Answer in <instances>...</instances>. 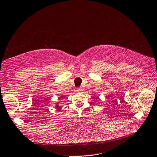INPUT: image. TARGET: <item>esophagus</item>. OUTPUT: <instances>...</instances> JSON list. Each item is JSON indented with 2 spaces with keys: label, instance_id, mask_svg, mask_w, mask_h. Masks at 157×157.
I'll use <instances>...</instances> for the list:
<instances>
[{
  "label": "esophagus",
  "instance_id": "esophagus-1",
  "mask_svg": "<svg viewBox=\"0 0 157 157\" xmlns=\"http://www.w3.org/2000/svg\"><path fill=\"white\" fill-rule=\"evenodd\" d=\"M76 91H78V92H82V89H81L80 88H78L76 89Z\"/></svg>",
  "mask_w": 157,
  "mask_h": 157
}]
</instances>
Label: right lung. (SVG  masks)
Returning a JSON list of instances; mask_svg holds the SVG:
<instances>
[{
    "instance_id": "1",
    "label": "right lung",
    "mask_w": 157,
    "mask_h": 157,
    "mask_svg": "<svg viewBox=\"0 0 157 157\" xmlns=\"http://www.w3.org/2000/svg\"><path fill=\"white\" fill-rule=\"evenodd\" d=\"M63 96H61V98H59V99H61V98H63ZM56 108H58V107H59V105H58V104H57V105H56Z\"/></svg>"
}]
</instances>
